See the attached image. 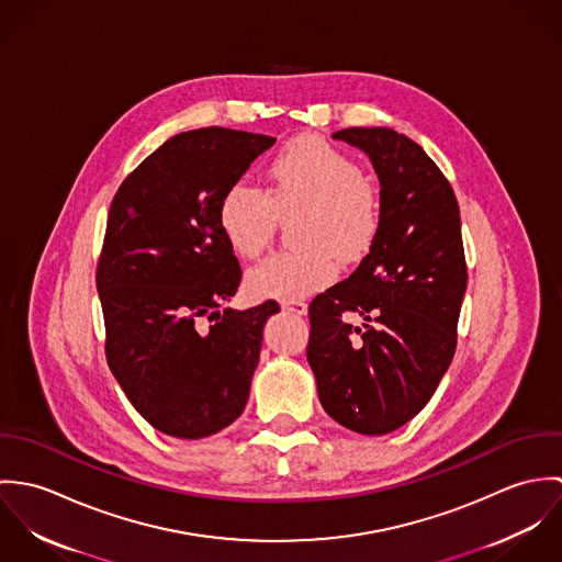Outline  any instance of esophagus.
Wrapping results in <instances>:
<instances>
[{
  "label": "esophagus",
  "mask_w": 562,
  "mask_h": 562,
  "mask_svg": "<svg viewBox=\"0 0 562 562\" xmlns=\"http://www.w3.org/2000/svg\"><path fill=\"white\" fill-rule=\"evenodd\" d=\"M283 310L290 312V314H296V316H305L307 314V303H303V301H288V303H283Z\"/></svg>",
  "instance_id": "esophagus-1"
}]
</instances>
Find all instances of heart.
Wrapping results in <instances>:
<instances>
[{
	"mask_svg": "<svg viewBox=\"0 0 562 562\" xmlns=\"http://www.w3.org/2000/svg\"><path fill=\"white\" fill-rule=\"evenodd\" d=\"M268 190L232 183L218 203V227L240 257H255L272 238L279 216H294L296 250L272 252L246 272L255 299L296 301L335 281L339 257L355 261L381 229L379 188L357 161L321 138H299L266 168Z\"/></svg>",
	"mask_w": 562,
	"mask_h": 562,
	"instance_id": "1",
	"label": "heart"
}]
</instances>
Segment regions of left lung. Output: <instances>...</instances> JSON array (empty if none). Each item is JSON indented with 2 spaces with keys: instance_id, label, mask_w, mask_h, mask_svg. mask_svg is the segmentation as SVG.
Returning <instances> with one entry per match:
<instances>
[{
  "instance_id": "1",
  "label": "left lung",
  "mask_w": 562,
  "mask_h": 562,
  "mask_svg": "<svg viewBox=\"0 0 562 562\" xmlns=\"http://www.w3.org/2000/svg\"><path fill=\"white\" fill-rule=\"evenodd\" d=\"M333 138L372 161L381 229L359 268L312 301L307 361L335 422L387 435L426 406L452 363L468 288L461 214L450 181L404 134L348 127Z\"/></svg>"
}]
</instances>
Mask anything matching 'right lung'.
I'll return each instance as SVG.
<instances>
[{
  "instance_id": "obj_1",
  "label": "right lung",
  "mask_w": 562,
  "mask_h": 562,
  "mask_svg": "<svg viewBox=\"0 0 562 562\" xmlns=\"http://www.w3.org/2000/svg\"><path fill=\"white\" fill-rule=\"evenodd\" d=\"M272 136L203 127L172 136L121 183L97 292L105 359L134 408L164 435L203 439L246 406L274 301L223 310L240 285L218 227L223 192Z\"/></svg>"
}]
</instances>
